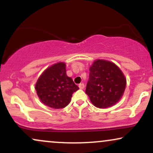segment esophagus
Returning a JSON list of instances; mask_svg holds the SVG:
<instances>
[{
  "label": "esophagus",
  "instance_id": "1",
  "mask_svg": "<svg viewBox=\"0 0 153 153\" xmlns=\"http://www.w3.org/2000/svg\"><path fill=\"white\" fill-rule=\"evenodd\" d=\"M78 86L80 88V89H83L85 88V85H84V83H80Z\"/></svg>",
  "mask_w": 153,
  "mask_h": 153
}]
</instances>
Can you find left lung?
I'll return each mask as SVG.
<instances>
[{
  "label": "left lung",
  "mask_w": 153,
  "mask_h": 153,
  "mask_svg": "<svg viewBox=\"0 0 153 153\" xmlns=\"http://www.w3.org/2000/svg\"><path fill=\"white\" fill-rule=\"evenodd\" d=\"M85 94L100 108L116 104L122 97L127 84L125 77L114 63L97 59L89 68Z\"/></svg>",
  "instance_id": "obj_1"
}]
</instances>
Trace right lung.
<instances>
[{
    "label": "right lung",
    "mask_w": 153,
    "mask_h": 153,
    "mask_svg": "<svg viewBox=\"0 0 153 153\" xmlns=\"http://www.w3.org/2000/svg\"><path fill=\"white\" fill-rule=\"evenodd\" d=\"M65 62H58L45 70L39 78L35 89L41 101L53 108H62L71 102L79 88L66 75Z\"/></svg>",
    "instance_id": "add662e5"
}]
</instances>
